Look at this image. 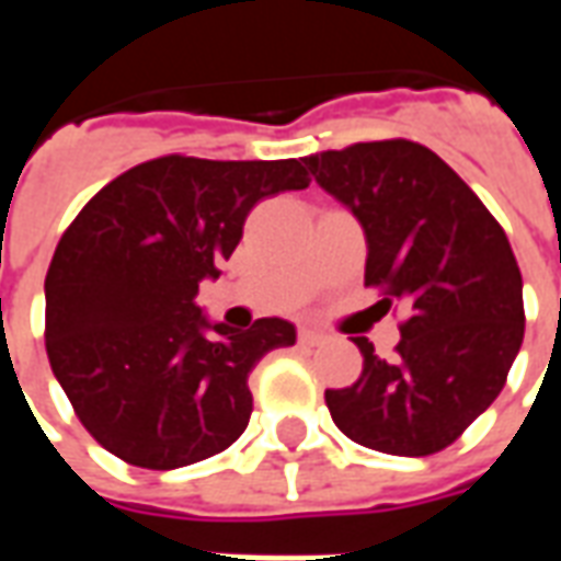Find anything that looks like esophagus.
Masks as SVG:
<instances>
[{"mask_svg":"<svg viewBox=\"0 0 561 561\" xmlns=\"http://www.w3.org/2000/svg\"><path fill=\"white\" fill-rule=\"evenodd\" d=\"M297 340H300V345H306V348H316V345H321V342H324V333L304 328V330H300V336H297Z\"/></svg>","mask_w":561,"mask_h":561,"instance_id":"34e87169","label":"esophagus"}]
</instances>
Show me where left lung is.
Returning <instances> with one entry per match:
<instances>
[{"mask_svg": "<svg viewBox=\"0 0 561 561\" xmlns=\"http://www.w3.org/2000/svg\"><path fill=\"white\" fill-rule=\"evenodd\" d=\"M304 164L360 221L366 285L409 312L393 360L354 340L364 373L324 393L330 417L381 454H435L505 388L526 324L517 257L481 197L414 140L328 149Z\"/></svg>", "mask_w": 561, "mask_h": 561, "instance_id": "left-lung-1", "label": "left lung"}]
</instances>
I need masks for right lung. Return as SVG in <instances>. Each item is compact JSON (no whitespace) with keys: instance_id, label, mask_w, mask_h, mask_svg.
<instances>
[{"instance_id":"obj_1","label":"right lung","mask_w":561,"mask_h":561,"mask_svg":"<svg viewBox=\"0 0 561 561\" xmlns=\"http://www.w3.org/2000/svg\"><path fill=\"white\" fill-rule=\"evenodd\" d=\"M304 161L161 156L107 183L56 245L44 279L47 357L90 435L140 469L231 447L252 414L249 373L297 342L285 318L209 321L197 285L243 237L257 201L306 188Z\"/></svg>"}]
</instances>
